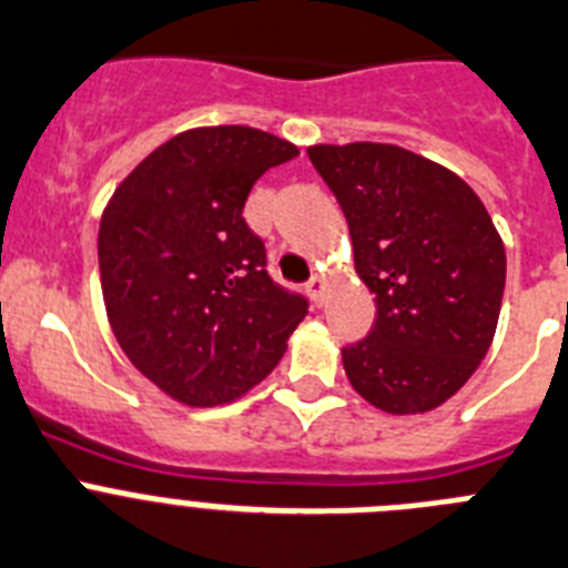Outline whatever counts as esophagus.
I'll return each instance as SVG.
<instances>
[{
    "label": "esophagus",
    "instance_id": "1",
    "mask_svg": "<svg viewBox=\"0 0 568 568\" xmlns=\"http://www.w3.org/2000/svg\"><path fill=\"white\" fill-rule=\"evenodd\" d=\"M305 291H308L311 300H314L316 305H322V296H325V280L316 277V274H314V277H311L308 283H305Z\"/></svg>",
    "mask_w": 568,
    "mask_h": 568
}]
</instances>
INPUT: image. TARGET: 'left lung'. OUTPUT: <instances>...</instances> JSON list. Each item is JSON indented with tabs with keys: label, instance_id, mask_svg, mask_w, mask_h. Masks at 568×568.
I'll return each mask as SVG.
<instances>
[{
	"label": "left lung",
	"instance_id": "1",
	"mask_svg": "<svg viewBox=\"0 0 568 568\" xmlns=\"http://www.w3.org/2000/svg\"><path fill=\"white\" fill-rule=\"evenodd\" d=\"M314 170L339 201L356 274L376 294L371 334L342 347L373 407L410 416L444 405L493 345L507 254L481 197L393 144H320Z\"/></svg>",
	"mask_w": 568,
	"mask_h": 568
}]
</instances>
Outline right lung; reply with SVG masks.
I'll use <instances>...</instances> for the list:
<instances>
[{
    "mask_svg": "<svg viewBox=\"0 0 568 568\" xmlns=\"http://www.w3.org/2000/svg\"><path fill=\"white\" fill-rule=\"evenodd\" d=\"M296 146L252 126L170 138L121 181L101 214L99 268L112 334L152 385L212 407L277 367L308 314L274 283L243 206Z\"/></svg>",
    "mask_w": 568,
    "mask_h": 568,
    "instance_id": "right-lung-1",
    "label": "right lung"
}]
</instances>
